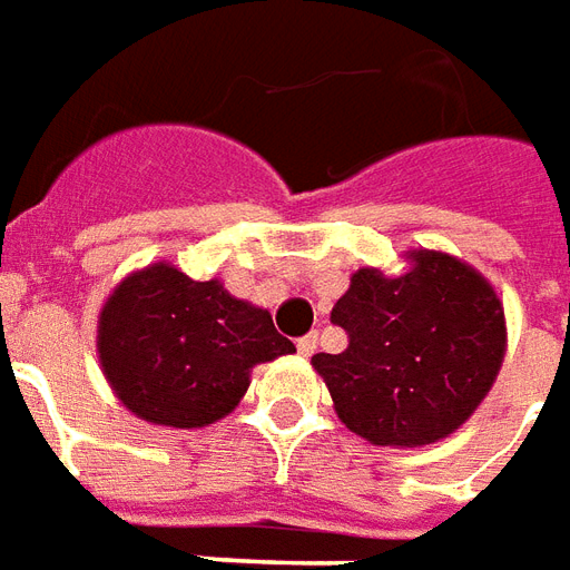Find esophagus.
Returning a JSON list of instances; mask_svg holds the SVG:
<instances>
[{"mask_svg":"<svg viewBox=\"0 0 570 570\" xmlns=\"http://www.w3.org/2000/svg\"><path fill=\"white\" fill-rule=\"evenodd\" d=\"M315 348H318V334H306L297 340V352H301L303 358H309Z\"/></svg>","mask_w":570,"mask_h":570,"instance_id":"1","label":"esophagus"}]
</instances>
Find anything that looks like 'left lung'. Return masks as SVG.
I'll use <instances>...</instances> for the list:
<instances>
[{
    "label": "left lung",
    "instance_id": "left-lung-1",
    "mask_svg": "<svg viewBox=\"0 0 570 570\" xmlns=\"http://www.w3.org/2000/svg\"><path fill=\"white\" fill-rule=\"evenodd\" d=\"M410 269L361 267L331 309L348 334L340 355L313 367L340 422L376 446H425L450 438L480 406L507 348L495 288L459 257L410 252Z\"/></svg>",
    "mask_w": 570,
    "mask_h": 570
}]
</instances>
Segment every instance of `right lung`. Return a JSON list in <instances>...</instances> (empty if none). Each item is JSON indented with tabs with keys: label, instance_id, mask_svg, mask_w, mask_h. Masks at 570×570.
<instances>
[{
	"label": "right lung",
	"instance_id": "add662e5",
	"mask_svg": "<svg viewBox=\"0 0 570 570\" xmlns=\"http://www.w3.org/2000/svg\"><path fill=\"white\" fill-rule=\"evenodd\" d=\"M97 352L111 392L132 416L203 428L239 404L255 364L291 355L294 343L273 327L267 309L236 301L218 279L194 282L157 261L109 294Z\"/></svg>",
	"mask_w": 570,
	"mask_h": 570
}]
</instances>
